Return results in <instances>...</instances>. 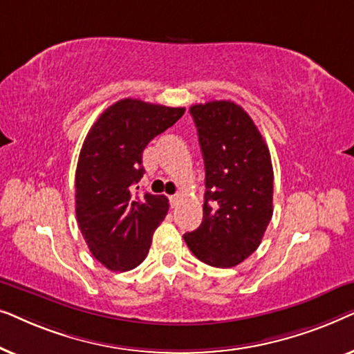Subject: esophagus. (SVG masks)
Wrapping results in <instances>:
<instances>
[{
	"instance_id": "esophagus-1",
	"label": "esophagus",
	"mask_w": 354,
	"mask_h": 354,
	"mask_svg": "<svg viewBox=\"0 0 354 354\" xmlns=\"http://www.w3.org/2000/svg\"><path fill=\"white\" fill-rule=\"evenodd\" d=\"M180 200H182L180 193H177V195L171 196V205H172V207H177L178 205H180Z\"/></svg>"
}]
</instances>
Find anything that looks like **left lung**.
Segmentation results:
<instances>
[{"mask_svg":"<svg viewBox=\"0 0 354 354\" xmlns=\"http://www.w3.org/2000/svg\"><path fill=\"white\" fill-rule=\"evenodd\" d=\"M205 159L203 222L183 235L212 268H234L258 250L272 217L270 153L248 113L234 101L193 104Z\"/></svg>","mask_w":354,"mask_h":354,"instance_id":"1","label":"left lung"}]
</instances>
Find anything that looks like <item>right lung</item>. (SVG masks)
Listing matches in <instances>:
<instances>
[{
	"mask_svg": "<svg viewBox=\"0 0 354 354\" xmlns=\"http://www.w3.org/2000/svg\"><path fill=\"white\" fill-rule=\"evenodd\" d=\"M185 108L125 98L109 106L86 135L75 171V214L91 254L109 270L147 258L153 232L169 209L164 195H140L143 149Z\"/></svg>",
	"mask_w": 354,
	"mask_h": 354,
	"instance_id": "obj_1",
	"label": "right lung"
}]
</instances>
